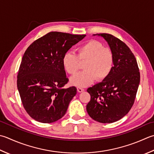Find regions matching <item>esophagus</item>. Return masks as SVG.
I'll return each instance as SVG.
<instances>
[{
  "label": "esophagus",
  "mask_w": 154,
  "mask_h": 154,
  "mask_svg": "<svg viewBox=\"0 0 154 154\" xmlns=\"http://www.w3.org/2000/svg\"><path fill=\"white\" fill-rule=\"evenodd\" d=\"M77 91L79 93L83 92V91H84V89L81 88V87H77Z\"/></svg>",
  "instance_id": "1"
}]
</instances>
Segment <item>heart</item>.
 <instances>
[{"instance_id":"obj_1","label":"heart","mask_w":154,"mask_h":154,"mask_svg":"<svg viewBox=\"0 0 154 154\" xmlns=\"http://www.w3.org/2000/svg\"><path fill=\"white\" fill-rule=\"evenodd\" d=\"M114 55L111 49L95 40H91L78 49L77 55L71 51L63 55L62 63L69 74L74 75L79 70L81 63H85L83 71L72 77V85L86 87L96 79L103 81L109 76L114 66Z\"/></svg>"}]
</instances>
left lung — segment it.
Returning a JSON list of instances; mask_svg holds the SVG:
<instances>
[{"mask_svg": "<svg viewBox=\"0 0 154 154\" xmlns=\"http://www.w3.org/2000/svg\"><path fill=\"white\" fill-rule=\"evenodd\" d=\"M107 42L114 55V66L106 79L87 89L91 100L87 111L93 119L103 123L118 121L134 103L140 81L136 59L123 41L107 33L95 34Z\"/></svg>", "mask_w": 154, "mask_h": 154, "instance_id": "left-lung-1", "label": "left lung"}]
</instances>
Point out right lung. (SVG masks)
Here are the masks:
<instances>
[{"instance_id": "obj_1", "label": "right lung", "mask_w": 154, "mask_h": 154, "mask_svg": "<svg viewBox=\"0 0 154 154\" xmlns=\"http://www.w3.org/2000/svg\"><path fill=\"white\" fill-rule=\"evenodd\" d=\"M85 36L50 32L33 42L24 53L17 88L24 108L36 121L50 123L65 116L77 89L63 88L69 79L62 59Z\"/></svg>"}]
</instances>
